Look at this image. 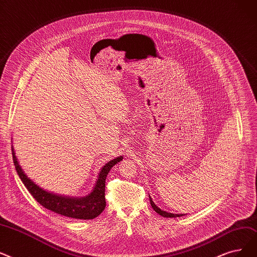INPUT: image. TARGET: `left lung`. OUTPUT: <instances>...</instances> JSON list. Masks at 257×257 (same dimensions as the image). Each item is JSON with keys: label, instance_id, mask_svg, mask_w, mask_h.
<instances>
[{"label": "left lung", "instance_id": "obj_1", "mask_svg": "<svg viewBox=\"0 0 257 257\" xmlns=\"http://www.w3.org/2000/svg\"><path fill=\"white\" fill-rule=\"evenodd\" d=\"M150 202H151V205H152V207H153V209L157 212V213H159L160 215H162V216H164V217H179V216H182L183 214H174V213H169V212H166V211H164V210H161L160 208H159V207L153 202V200H152V198L150 197Z\"/></svg>", "mask_w": 257, "mask_h": 257}]
</instances>
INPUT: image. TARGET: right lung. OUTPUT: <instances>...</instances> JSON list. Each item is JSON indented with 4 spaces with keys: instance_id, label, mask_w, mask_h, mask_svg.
Wrapping results in <instances>:
<instances>
[{
    "instance_id": "obj_1",
    "label": "right lung",
    "mask_w": 257,
    "mask_h": 257,
    "mask_svg": "<svg viewBox=\"0 0 257 257\" xmlns=\"http://www.w3.org/2000/svg\"><path fill=\"white\" fill-rule=\"evenodd\" d=\"M12 158L17 169V173L26 186L28 191L31 193L32 197L39 202L45 208L51 210L55 213L62 214L64 216L77 218V219H92L98 216L105 208V178L109 173L111 168L118 162H120L123 157H117L113 160L108 161L100 170L97 179L95 186L90 194L82 198H70L64 197V195L54 194L52 192H48L41 188L39 185L27 177L24 173L21 165L19 164L18 158L16 157V152L14 146H11Z\"/></svg>"
}]
</instances>
